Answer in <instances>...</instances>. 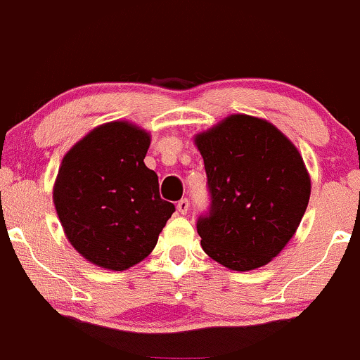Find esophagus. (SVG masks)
<instances>
[{
    "label": "esophagus",
    "instance_id": "34e87169",
    "mask_svg": "<svg viewBox=\"0 0 360 360\" xmlns=\"http://www.w3.org/2000/svg\"><path fill=\"white\" fill-rule=\"evenodd\" d=\"M188 210H189V201L186 198L177 201V212H179L181 215H186Z\"/></svg>",
    "mask_w": 360,
    "mask_h": 360
}]
</instances>
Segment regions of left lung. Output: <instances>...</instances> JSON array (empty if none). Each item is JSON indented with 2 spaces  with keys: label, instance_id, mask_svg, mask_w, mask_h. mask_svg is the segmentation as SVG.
I'll list each match as a JSON object with an SVG mask.
<instances>
[{
  "label": "left lung",
  "instance_id": "obj_1",
  "mask_svg": "<svg viewBox=\"0 0 360 360\" xmlns=\"http://www.w3.org/2000/svg\"><path fill=\"white\" fill-rule=\"evenodd\" d=\"M210 210L196 224L203 251L236 271L270 263L301 224L311 177L295 145L271 122L232 114L195 136Z\"/></svg>",
  "mask_w": 360,
  "mask_h": 360
}]
</instances>
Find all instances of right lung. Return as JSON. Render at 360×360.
Here are the masks:
<instances>
[{"label": "right lung", "mask_w": 360, "mask_h": 360, "mask_svg": "<svg viewBox=\"0 0 360 360\" xmlns=\"http://www.w3.org/2000/svg\"><path fill=\"white\" fill-rule=\"evenodd\" d=\"M150 135L128 121L94 128L59 165L54 207L66 238L86 262L128 270L155 248L176 212L145 165Z\"/></svg>", "instance_id": "right-lung-1"}]
</instances>
